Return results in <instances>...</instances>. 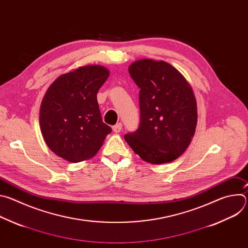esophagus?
Listing matches in <instances>:
<instances>
[{"instance_id":"obj_1","label":"esophagus","mask_w":248,"mask_h":248,"mask_svg":"<svg viewBox=\"0 0 248 248\" xmlns=\"http://www.w3.org/2000/svg\"><path fill=\"white\" fill-rule=\"evenodd\" d=\"M122 128H123L122 123H118V124H116L113 126V130H114V132H116V133L120 132V131L122 130Z\"/></svg>"}]
</instances>
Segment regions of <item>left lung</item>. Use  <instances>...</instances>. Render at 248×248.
<instances>
[{"mask_svg":"<svg viewBox=\"0 0 248 248\" xmlns=\"http://www.w3.org/2000/svg\"><path fill=\"white\" fill-rule=\"evenodd\" d=\"M128 72L139 87L140 122L124 135L131 149L145 162L168 163L189 145L197 124L193 91L178 69L164 61L134 62Z\"/></svg>","mask_w":248,"mask_h":248,"instance_id":"obj_1","label":"left lung"}]
</instances>
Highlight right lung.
Segmentation results:
<instances>
[{
	"mask_svg": "<svg viewBox=\"0 0 248 248\" xmlns=\"http://www.w3.org/2000/svg\"><path fill=\"white\" fill-rule=\"evenodd\" d=\"M109 70L81 66L61 76L49 87L40 109V126L48 147L59 157L78 163L93 157L112 128L103 123L97 92Z\"/></svg>",
	"mask_w": 248,
	"mask_h": 248,
	"instance_id": "obj_1",
	"label": "right lung"
}]
</instances>
